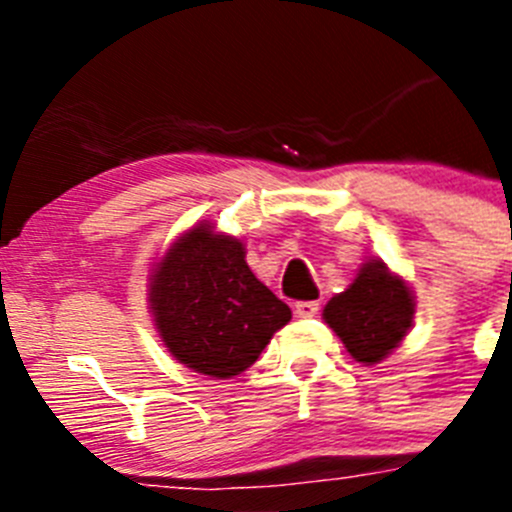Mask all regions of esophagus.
Wrapping results in <instances>:
<instances>
[{"mask_svg":"<svg viewBox=\"0 0 512 512\" xmlns=\"http://www.w3.org/2000/svg\"><path fill=\"white\" fill-rule=\"evenodd\" d=\"M318 310H320V305L318 302H297L295 305V312L297 315H300V318H315V315H318Z\"/></svg>","mask_w":512,"mask_h":512,"instance_id":"34e87169","label":"esophagus"}]
</instances>
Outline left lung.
<instances>
[{
	"mask_svg": "<svg viewBox=\"0 0 512 512\" xmlns=\"http://www.w3.org/2000/svg\"><path fill=\"white\" fill-rule=\"evenodd\" d=\"M415 292L382 259L361 264L354 282L330 297L323 320L359 364H379L413 328Z\"/></svg>",
	"mask_w": 512,
	"mask_h": 512,
	"instance_id": "1",
	"label": "left lung"
}]
</instances>
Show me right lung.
I'll list each match as a JSON object with an SVG mask.
<instances>
[{
  "label": "right lung",
  "instance_id": "obj_1",
  "mask_svg": "<svg viewBox=\"0 0 512 512\" xmlns=\"http://www.w3.org/2000/svg\"><path fill=\"white\" fill-rule=\"evenodd\" d=\"M148 310L179 364L215 379L246 372L292 310L246 264V243L202 220L148 271Z\"/></svg>",
  "mask_w": 512,
  "mask_h": 512
}]
</instances>
